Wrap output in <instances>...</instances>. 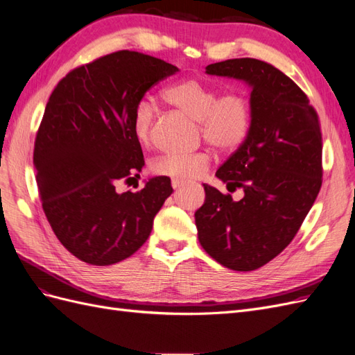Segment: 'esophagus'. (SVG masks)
Instances as JSON below:
<instances>
[{"mask_svg":"<svg viewBox=\"0 0 355 355\" xmlns=\"http://www.w3.org/2000/svg\"><path fill=\"white\" fill-rule=\"evenodd\" d=\"M187 184L185 180L182 179H171V187H173V189H179L180 187H184Z\"/></svg>","mask_w":355,"mask_h":355,"instance_id":"obj_1","label":"esophagus"}]
</instances>
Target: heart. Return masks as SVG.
I'll list each match as a JSON object with an SVG mask.
<instances>
[{"label": "heart", "mask_w": 355, "mask_h": 355, "mask_svg": "<svg viewBox=\"0 0 355 355\" xmlns=\"http://www.w3.org/2000/svg\"><path fill=\"white\" fill-rule=\"evenodd\" d=\"M163 99L170 106L198 121L206 141L220 151H234L249 136L252 106L244 94L231 92L219 96L213 85L197 78L182 80L168 85ZM155 118L151 101L141 99L132 112V132L139 144H148ZM210 155L197 153H166L153 163L158 175L179 179H194L209 168Z\"/></svg>", "instance_id": "obj_1"}]
</instances>
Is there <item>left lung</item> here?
<instances>
[{"label": "left lung", "mask_w": 355, "mask_h": 355, "mask_svg": "<svg viewBox=\"0 0 355 355\" xmlns=\"http://www.w3.org/2000/svg\"><path fill=\"white\" fill-rule=\"evenodd\" d=\"M206 73L240 80L250 89L249 136L216 171L231 196L202 184L196 211L198 240L214 261L253 271L293 240L321 188L323 136L306 94L280 69L252 58L206 67Z\"/></svg>", "instance_id": "8db88e82"}]
</instances>
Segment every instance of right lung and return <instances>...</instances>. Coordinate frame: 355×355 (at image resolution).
Masks as SVG:
<instances>
[{
	"label": "right lung",
	"instance_id": "right-lung-1",
	"mask_svg": "<svg viewBox=\"0 0 355 355\" xmlns=\"http://www.w3.org/2000/svg\"><path fill=\"white\" fill-rule=\"evenodd\" d=\"M178 71L123 50L71 71L50 96L34 149L38 192L53 232L85 263L112 265L141 249L173 192L167 176L137 192L116 184L141 179L145 166L130 124L135 105Z\"/></svg>",
	"mask_w": 355,
	"mask_h": 355
}]
</instances>
